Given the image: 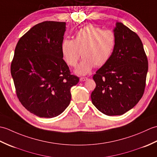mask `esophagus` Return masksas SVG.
Masks as SVG:
<instances>
[{
    "instance_id": "esophagus-1",
    "label": "esophagus",
    "mask_w": 157,
    "mask_h": 157,
    "mask_svg": "<svg viewBox=\"0 0 157 157\" xmlns=\"http://www.w3.org/2000/svg\"><path fill=\"white\" fill-rule=\"evenodd\" d=\"M79 80H80L81 82H84V81L88 80V78H84V77H82V78H80V79H79Z\"/></svg>"
}]
</instances>
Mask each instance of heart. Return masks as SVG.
I'll list each match as a JSON object with an SVG mask.
<instances>
[{
	"label": "heart",
	"instance_id": "b5f03b06",
	"mask_svg": "<svg viewBox=\"0 0 157 157\" xmlns=\"http://www.w3.org/2000/svg\"><path fill=\"white\" fill-rule=\"evenodd\" d=\"M116 42V36L113 32L88 25L75 33L73 40H63L61 48L65 61L71 67L77 65L82 52L83 59L77 67L75 73L86 75L94 65L101 67L108 62Z\"/></svg>",
	"mask_w": 157,
	"mask_h": 157
}]
</instances>
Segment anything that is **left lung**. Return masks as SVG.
<instances>
[{"mask_svg":"<svg viewBox=\"0 0 157 157\" xmlns=\"http://www.w3.org/2000/svg\"><path fill=\"white\" fill-rule=\"evenodd\" d=\"M117 42L108 62L93 76L96 88L92 104L103 114L121 115L144 94L148 59L139 36L121 22L113 29Z\"/></svg>","mask_w":157,"mask_h":157,"instance_id":"obj_1","label":"left lung"}]
</instances>
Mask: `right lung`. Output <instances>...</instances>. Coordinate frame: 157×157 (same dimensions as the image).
<instances>
[{"label": "right lung", "mask_w": 157, "mask_h": 157, "mask_svg": "<svg viewBox=\"0 0 157 157\" xmlns=\"http://www.w3.org/2000/svg\"><path fill=\"white\" fill-rule=\"evenodd\" d=\"M65 30V22L40 23L19 39L15 49L11 73L17 96L40 117L61 114L71 101V87L79 82L63 59Z\"/></svg>", "instance_id": "1"}]
</instances>
